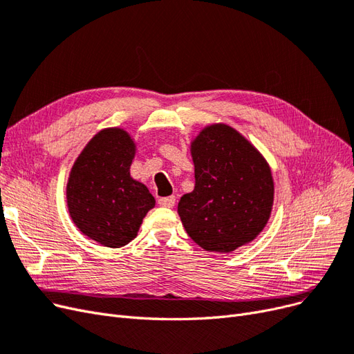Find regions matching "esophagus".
Here are the masks:
<instances>
[{"label":"esophagus","instance_id":"34e87169","mask_svg":"<svg viewBox=\"0 0 354 354\" xmlns=\"http://www.w3.org/2000/svg\"><path fill=\"white\" fill-rule=\"evenodd\" d=\"M158 204H160L162 207L172 209V207L175 206V197L170 196V197H162V198H158Z\"/></svg>","mask_w":354,"mask_h":354}]
</instances>
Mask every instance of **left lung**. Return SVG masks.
Returning <instances> with one entry per match:
<instances>
[{"label":"left lung","instance_id":"8db88e82","mask_svg":"<svg viewBox=\"0 0 354 354\" xmlns=\"http://www.w3.org/2000/svg\"><path fill=\"white\" fill-rule=\"evenodd\" d=\"M191 154L196 187L178 204L187 234L216 253H231L253 241L273 204V179L265 158L222 123L204 128L191 144Z\"/></svg>","mask_w":354,"mask_h":354}]
</instances>
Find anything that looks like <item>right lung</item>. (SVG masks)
Instances as JSON below:
<instances>
[{
  "label": "right lung",
  "mask_w": 354,
  "mask_h": 354,
  "mask_svg": "<svg viewBox=\"0 0 354 354\" xmlns=\"http://www.w3.org/2000/svg\"><path fill=\"white\" fill-rule=\"evenodd\" d=\"M135 144L128 132L104 129L75 162L67 182V207L75 225L94 241L119 248L138 234L154 197L131 178Z\"/></svg>",
  "instance_id": "add662e5"
}]
</instances>
